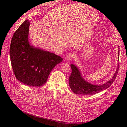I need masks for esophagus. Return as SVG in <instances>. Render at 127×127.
<instances>
[{
    "mask_svg": "<svg viewBox=\"0 0 127 127\" xmlns=\"http://www.w3.org/2000/svg\"><path fill=\"white\" fill-rule=\"evenodd\" d=\"M75 57V54L74 53H69L66 56V60H73Z\"/></svg>",
    "mask_w": 127,
    "mask_h": 127,
    "instance_id": "1",
    "label": "esophagus"
}]
</instances>
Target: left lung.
Segmentation results:
<instances>
[{"mask_svg":"<svg viewBox=\"0 0 127 127\" xmlns=\"http://www.w3.org/2000/svg\"><path fill=\"white\" fill-rule=\"evenodd\" d=\"M118 56H119V50H118ZM119 57L118 56V62L119 61ZM119 67V64L118 63L116 72L109 81L101 85H95L88 83L84 80L82 76L79 69L75 65L71 64V67L72 73L69 77V81L70 87L72 91L76 94L86 95H94L96 93H98L108 88L113 84L117 75Z\"/></svg>","mask_w":127,"mask_h":127,"instance_id":"left-lung-1","label":"left lung"}]
</instances>
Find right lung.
Masks as SVG:
<instances>
[{
  "label": "right lung",
  "mask_w": 127,
  "mask_h": 127,
  "mask_svg": "<svg viewBox=\"0 0 127 127\" xmlns=\"http://www.w3.org/2000/svg\"><path fill=\"white\" fill-rule=\"evenodd\" d=\"M29 25V21H25L14 33L10 44L11 63L16 79L27 85L39 87L46 82L51 71L63 59L30 45Z\"/></svg>",
  "instance_id": "right-lung-1"
}]
</instances>
